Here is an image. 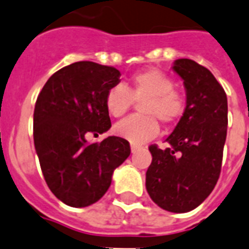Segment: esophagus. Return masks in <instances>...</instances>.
Wrapping results in <instances>:
<instances>
[{"instance_id": "esophagus-1", "label": "esophagus", "mask_w": 249, "mask_h": 249, "mask_svg": "<svg viewBox=\"0 0 249 249\" xmlns=\"http://www.w3.org/2000/svg\"><path fill=\"white\" fill-rule=\"evenodd\" d=\"M139 148H141V147H139V145H137V144H131V145H130L131 153H135V152H137V151H138Z\"/></svg>"}]
</instances>
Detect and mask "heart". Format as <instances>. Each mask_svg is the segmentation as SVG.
<instances>
[{
    "instance_id": "obj_1",
    "label": "heart",
    "mask_w": 249,
    "mask_h": 249,
    "mask_svg": "<svg viewBox=\"0 0 249 249\" xmlns=\"http://www.w3.org/2000/svg\"><path fill=\"white\" fill-rule=\"evenodd\" d=\"M173 79L157 69L131 75L126 87L114 86L107 90L105 105L112 118H123L134 101L139 102V115L130 116L115 126V133L134 144L155 138L159 120L165 125L177 124L187 110V101L178 92Z\"/></svg>"
}]
</instances>
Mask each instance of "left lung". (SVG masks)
Segmentation results:
<instances>
[{"instance_id":"left-lung-1","label":"left lung","mask_w":249,"mask_h":249,"mask_svg":"<svg viewBox=\"0 0 249 249\" xmlns=\"http://www.w3.org/2000/svg\"><path fill=\"white\" fill-rule=\"evenodd\" d=\"M173 70L183 79L187 110L166 138L169 147L149 145L152 162L145 188L152 201L170 212L195 210L209 197L221 171L228 130V98L205 66L179 58Z\"/></svg>"}]
</instances>
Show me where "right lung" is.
Instances as JSON below:
<instances>
[{"label": "right lung", "instance_id": "right-lung-1", "mask_svg": "<svg viewBox=\"0 0 249 249\" xmlns=\"http://www.w3.org/2000/svg\"><path fill=\"white\" fill-rule=\"evenodd\" d=\"M120 75L112 66L74 62L54 72L38 94L34 147L48 188L65 205L87 207L104 197L114 170L130 155L120 137L87 142L111 128L105 98Z\"/></svg>", "mask_w": 249, "mask_h": 249}]
</instances>
